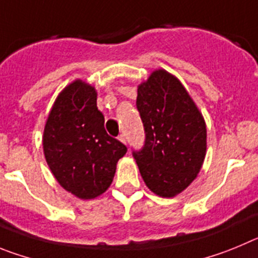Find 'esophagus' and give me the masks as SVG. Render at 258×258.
I'll list each match as a JSON object with an SVG mask.
<instances>
[{
	"label": "esophagus",
	"instance_id": "1",
	"mask_svg": "<svg viewBox=\"0 0 258 258\" xmlns=\"http://www.w3.org/2000/svg\"><path fill=\"white\" fill-rule=\"evenodd\" d=\"M118 139H119V141H122V143H123V144H126V143H127V140H126V135H124V134H120L119 136H118Z\"/></svg>",
	"mask_w": 258,
	"mask_h": 258
}]
</instances>
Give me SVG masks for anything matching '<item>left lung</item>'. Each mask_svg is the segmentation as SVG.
<instances>
[{
	"label": "left lung",
	"mask_w": 258,
	"mask_h": 258,
	"mask_svg": "<svg viewBox=\"0 0 258 258\" xmlns=\"http://www.w3.org/2000/svg\"><path fill=\"white\" fill-rule=\"evenodd\" d=\"M136 106L145 144L132 152L146 186L172 198L199 173L207 149L206 122L182 83L164 69L138 87Z\"/></svg>",
	"instance_id": "8db88e82"
}]
</instances>
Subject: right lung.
<instances>
[{
  "label": "right lung",
  "mask_w": 258,
  "mask_h": 258,
  "mask_svg": "<svg viewBox=\"0 0 258 258\" xmlns=\"http://www.w3.org/2000/svg\"><path fill=\"white\" fill-rule=\"evenodd\" d=\"M94 86L76 80L56 97L43 131V153L67 191L94 199L106 191L126 145L106 134Z\"/></svg>",
  "instance_id": "add662e5"
}]
</instances>
